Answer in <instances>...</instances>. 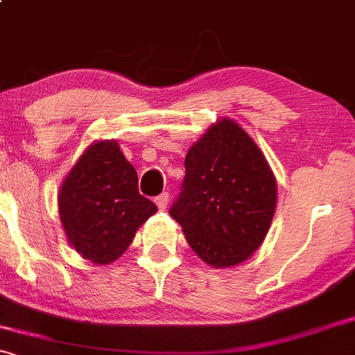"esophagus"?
Returning <instances> with one entry per match:
<instances>
[{
    "label": "esophagus",
    "mask_w": 355,
    "mask_h": 355,
    "mask_svg": "<svg viewBox=\"0 0 355 355\" xmlns=\"http://www.w3.org/2000/svg\"><path fill=\"white\" fill-rule=\"evenodd\" d=\"M155 203H157L158 209H160V210H165V209H166V205H168V195H166V193L158 195V197L155 198Z\"/></svg>",
    "instance_id": "34e87169"
}]
</instances>
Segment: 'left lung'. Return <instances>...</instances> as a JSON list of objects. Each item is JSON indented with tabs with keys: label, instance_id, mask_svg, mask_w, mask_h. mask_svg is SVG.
<instances>
[{
	"label": "left lung",
	"instance_id": "1",
	"mask_svg": "<svg viewBox=\"0 0 355 355\" xmlns=\"http://www.w3.org/2000/svg\"><path fill=\"white\" fill-rule=\"evenodd\" d=\"M277 205L266 155L232 118H220L190 146L182 193L170 215L205 263L229 268L262 245Z\"/></svg>",
	"mask_w": 355,
	"mask_h": 355
}]
</instances>
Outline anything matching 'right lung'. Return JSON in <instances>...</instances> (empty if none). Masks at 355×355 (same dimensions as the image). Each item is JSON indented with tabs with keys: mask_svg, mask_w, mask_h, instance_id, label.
<instances>
[{
	"mask_svg": "<svg viewBox=\"0 0 355 355\" xmlns=\"http://www.w3.org/2000/svg\"><path fill=\"white\" fill-rule=\"evenodd\" d=\"M138 193L137 170L116 140H96L80 155L58 191V214L70 247L96 266L125 254L137 230L157 214Z\"/></svg>",
	"mask_w": 355,
	"mask_h": 355,
	"instance_id": "right-lung-1",
	"label": "right lung"
}]
</instances>
